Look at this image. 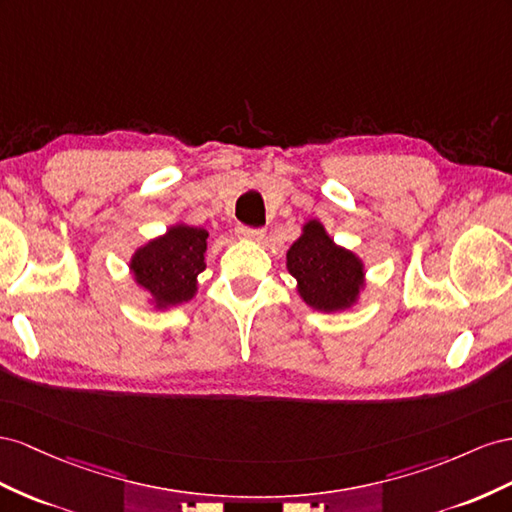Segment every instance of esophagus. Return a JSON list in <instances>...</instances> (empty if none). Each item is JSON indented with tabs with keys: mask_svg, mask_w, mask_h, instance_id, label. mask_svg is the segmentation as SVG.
Segmentation results:
<instances>
[{
	"mask_svg": "<svg viewBox=\"0 0 512 512\" xmlns=\"http://www.w3.org/2000/svg\"><path fill=\"white\" fill-rule=\"evenodd\" d=\"M264 236H266V229H261V227H246V225L238 227V238H242V240L259 242V240H264Z\"/></svg>",
	"mask_w": 512,
	"mask_h": 512,
	"instance_id": "1",
	"label": "esophagus"
}]
</instances>
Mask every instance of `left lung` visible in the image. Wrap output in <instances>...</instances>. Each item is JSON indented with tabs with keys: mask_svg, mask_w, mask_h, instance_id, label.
Returning <instances> with one entry per match:
<instances>
[{
	"mask_svg": "<svg viewBox=\"0 0 512 512\" xmlns=\"http://www.w3.org/2000/svg\"><path fill=\"white\" fill-rule=\"evenodd\" d=\"M287 270L296 276L304 302L319 311L352 304L364 276L360 259L334 244L317 221L306 223L302 238L291 244Z\"/></svg>",
	"mask_w": 512,
	"mask_h": 512,
	"instance_id": "obj_1",
	"label": "left lung"
}]
</instances>
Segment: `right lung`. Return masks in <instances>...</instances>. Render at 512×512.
I'll return each instance as SVG.
<instances>
[{
  "instance_id": "add662e5",
  "label": "right lung",
  "mask_w": 512,
  "mask_h": 512,
  "mask_svg": "<svg viewBox=\"0 0 512 512\" xmlns=\"http://www.w3.org/2000/svg\"><path fill=\"white\" fill-rule=\"evenodd\" d=\"M208 231L178 225L167 236L143 246L133 257L135 279L154 296L158 306L191 300L197 289V274L206 270Z\"/></svg>"
}]
</instances>
